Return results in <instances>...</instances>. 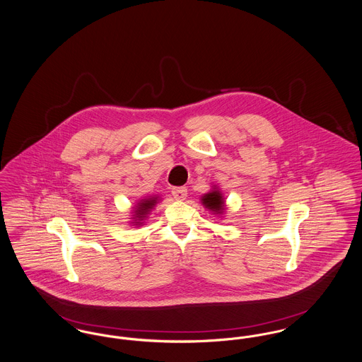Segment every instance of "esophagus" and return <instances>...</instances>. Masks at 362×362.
<instances>
[{"label": "esophagus", "mask_w": 362, "mask_h": 362, "mask_svg": "<svg viewBox=\"0 0 362 362\" xmlns=\"http://www.w3.org/2000/svg\"><path fill=\"white\" fill-rule=\"evenodd\" d=\"M173 198L179 199V201H185L187 197V189L186 187H173Z\"/></svg>", "instance_id": "esophagus-1"}]
</instances>
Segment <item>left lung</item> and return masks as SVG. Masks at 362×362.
<instances>
[{"mask_svg": "<svg viewBox=\"0 0 362 362\" xmlns=\"http://www.w3.org/2000/svg\"><path fill=\"white\" fill-rule=\"evenodd\" d=\"M202 202L207 209H211L214 211H223L224 210V201H223V195L220 194L218 189H214L211 192L206 194L202 198Z\"/></svg>", "mask_w": 362, "mask_h": 362, "instance_id": "left-lung-1", "label": "left lung"}]
</instances>
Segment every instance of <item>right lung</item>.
<instances>
[{
    "label": "right lung",
    "instance_id": "right-lung-1",
    "mask_svg": "<svg viewBox=\"0 0 362 362\" xmlns=\"http://www.w3.org/2000/svg\"><path fill=\"white\" fill-rule=\"evenodd\" d=\"M156 199L153 198H149V199H145V201H142L141 204H138V206L136 207V218L138 220H142L144 217H145V214L152 209V207L155 206Z\"/></svg>",
    "mask_w": 362,
    "mask_h": 362
}]
</instances>
